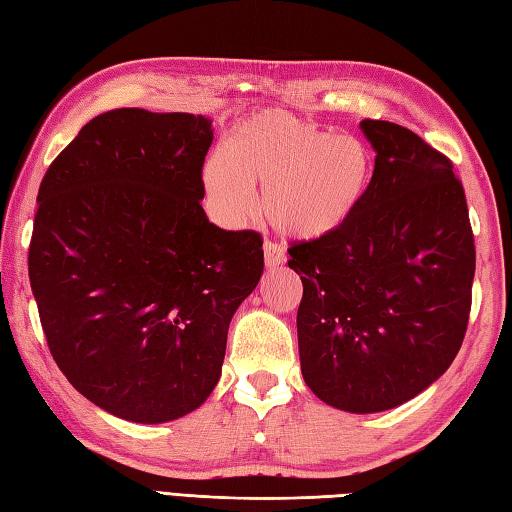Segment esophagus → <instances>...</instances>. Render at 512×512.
I'll return each instance as SVG.
<instances>
[{"instance_id":"34e87169","label":"esophagus","mask_w":512,"mask_h":512,"mask_svg":"<svg viewBox=\"0 0 512 512\" xmlns=\"http://www.w3.org/2000/svg\"><path fill=\"white\" fill-rule=\"evenodd\" d=\"M285 260H287V256H285L283 247L276 245V243H265V265L269 269H276L280 265H285Z\"/></svg>"}]
</instances>
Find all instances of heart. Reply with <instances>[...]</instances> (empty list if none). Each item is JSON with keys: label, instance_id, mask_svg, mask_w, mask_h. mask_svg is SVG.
Wrapping results in <instances>:
<instances>
[{"label": "heart", "instance_id": "b5f03b06", "mask_svg": "<svg viewBox=\"0 0 512 512\" xmlns=\"http://www.w3.org/2000/svg\"><path fill=\"white\" fill-rule=\"evenodd\" d=\"M373 152L353 134H333L283 110L238 121L225 154L203 165V185L223 221L241 225L263 212L280 234L318 241L340 232L358 212L373 179Z\"/></svg>", "mask_w": 512, "mask_h": 512}]
</instances>
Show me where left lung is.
Returning a JSON list of instances; mask_svg holds the SVG:
<instances>
[{"label":"left lung","instance_id":"8db88e82","mask_svg":"<svg viewBox=\"0 0 512 512\" xmlns=\"http://www.w3.org/2000/svg\"><path fill=\"white\" fill-rule=\"evenodd\" d=\"M375 150L369 192L340 232L289 247L300 274V369L333 409L389 411L451 367L475 276L453 163L391 121H360Z\"/></svg>","mask_w":512,"mask_h":512}]
</instances>
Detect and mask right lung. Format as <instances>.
Masks as SVG:
<instances>
[{
  "label": "right lung",
  "instance_id": "right-lung-1",
  "mask_svg": "<svg viewBox=\"0 0 512 512\" xmlns=\"http://www.w3.org/2000/svg\"><path fill=\"white\" fill-rule=\"evenodd\" d=\"M212 119L119 108L39 185L28 276L57 367L121 420L172 422L221 378L227 329L263 276V238L203 210Z\"/></svg>",
  "mask_w": 512,
  "mask_h": 512
}]
</instances>
